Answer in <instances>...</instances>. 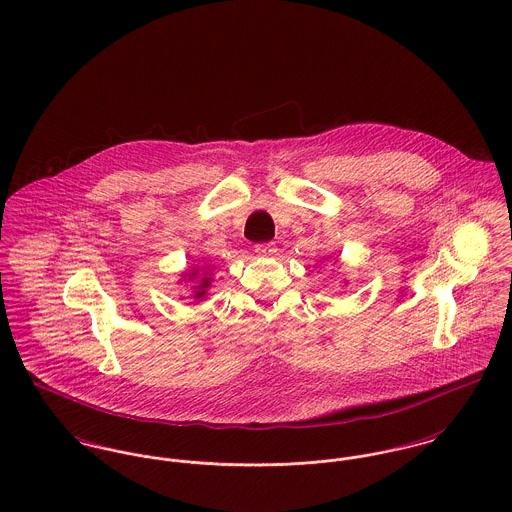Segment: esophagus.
I'll use <instances>...</instances> for the list:
<instances>
[{
  "label": "esophagus",
  "instance_id": "obj_1",
  "mask_svg": "<svg viewBox=\"0 0 512 512\" xmlns=\"http://www.w3.org/2000/svg\"><path fill=\"white\" fill-rule=\"evenodd\" d=\"M276 252H278V246H276L274 242L256 244V254H258L260 258H272V256H276Z\"/></svg>",
  "mask_w": 512,
  "mask_h": 512
}]
</instances>
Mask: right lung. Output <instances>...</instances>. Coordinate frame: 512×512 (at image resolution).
<instances>
[{
  "label": "right lung",
  "mask_w": 512,
  "mask_h": 512,
  "mask_svg": "<svg viewBox=\"0 0 512 512\" xmlns=\"http://www.w3.org/2000/svg\"><path fill=\"white\" fill-rule=\"evenodd\" d=\"M185 280V284H193L191 290H193V299H203L207 295V290L211 288V282H213V266H193L189 270L183 272L181 276Z\"/></svg>",
  "instance_id": "right-lung-1"
}]
</instances>
